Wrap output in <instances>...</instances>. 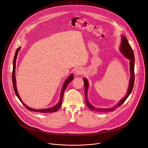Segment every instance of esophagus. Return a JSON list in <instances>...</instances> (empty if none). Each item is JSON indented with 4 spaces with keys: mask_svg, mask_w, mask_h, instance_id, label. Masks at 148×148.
<instances>
[{
    "mask_svg": "<svg viewBox=\"0 0 148 148\" xmlns=\"http://www.w3.org/2000/svg\"><path fill=\"white\" fill-rule=\"evenodd\" d=\"M83 73V69L81 67H77L76 68L75 73L76 75H80Z\"/></svg>",
    "mask_w": 148,
    "mask_h": 148,
    "instance_id": "esophagus-1",
    "label": "esophagus"
}]
</instances>
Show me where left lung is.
Instances as JSON below:
<instances>
[{
	"instance_id": "obj_1",
	"label": "left lung",
	"mask_w": 148,
	"mask_h": 148,
	"mask_svg": "<svg viewBox=\"0 0 148 148\" xmlns=\"http://www.w3.org/2000/svg\"><path fill=\"white\" fill-rule=\"evenodd\" d=\"M120 50L121 53L129 60V65H130V77L129 80V86L127 89V94L126 95L121 99L118 103L114 106L112 108H97L95 107L92 106L88 101V89L89 87V83L88 80L86 78H84V83L85 96V103L88 107L94 111L96 112H112L114 109H116L117 108H118L119 106H121L124 101L127 100L128 96L131 93L134 83V53L133 51L132 48H131L130 44H129L128 41L127 40L126 37H125L124 35H121V42L120 46Z\"/></svg>"
}]
</instances>
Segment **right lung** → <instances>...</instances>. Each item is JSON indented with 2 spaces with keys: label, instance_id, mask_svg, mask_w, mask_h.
I'll list each match as a JSON object with an SVG mask.
<instances>
[{
  "label": "right lung",
  "instance_id": "obj_1",
  "mask_svg": "<svg viewBox=\"0 0 148 148\" xmlns=\"http://www.w3.org/2000/svg\"><path fill=\"white\" fill-rule=\"evenodd\" d=\"M20 49H21V47H18V49H16V52L15 53L14 60H13V70H12V84H13V87H14V89L15 95H16L18 98L19 99V100L21 101V103L23 104V106H24L29 110H31V111H32V112H39V113H52V112H56L57 110H59L60 107L62 105V100H63V98L64 92H65L68 85L69 84L70 82H71L72 81V80L73 79V74L71 73L65 79L63 85V86H62V91H61V93H60V98L59 100V102L55 106H53V107H51V108H46V109H36L31 108L28 106L26 104H25L22 101L21 98L19 96V95L18 93L17 88H16V76H15L16 62V59H17V56H18V52L20 51Z\"/></svg>",
  "mask_w": 148,
  "mask_h": 148
}]
</instances>
